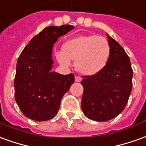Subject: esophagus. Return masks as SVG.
<instances>
[{
	"mask_svg": "<svg viewBox=\"0 0 146 146\" xmlns=\"http://www.w3.org/2000/svg\"><path fill=\"white\" fill-rule=\"evenodd\" d=\"M81 80H82V78L80 76H75V81L76 82H80V81H81Z\"/></svg>",
	"mask_w": 146,
	"mask_h": 146,
	"instance_id": "esophagus-1",
	"label": "esophagus"
}]
</instances>
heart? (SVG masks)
Returning a JSON list of instances; mask_svg holds the SVG:
<instances>
[{
	"mask_svg": "<svg viewBox=\"0 0 146 146\" xmlns=\"http://www.w3.org/2000/svg\"><path fill=\"white\" fill-rule=\"evenodd\" d=\"M111 46L104 38L96 35H80L69 39L63 50L55 53L58 62L70 66L75 60V68L86 76H94L104 69L111 58Z\"/></svg>",
	"mask_w": 146,
	"mask_h": 146,
	"instance_id": "heart-1",
	"label": "heart"
}]
</instances>
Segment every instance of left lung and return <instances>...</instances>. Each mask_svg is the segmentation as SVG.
Returning <instances> with one entry per match:
<instances>
[{
	"label": "left lung",
	"instance_id": "left-lung-1",
	"mask_svg": "<svg viewBox=\"0 0 146 146\" xmlns=\"http://www.w3.org/2000/svg\"><path fill=\"white\" fill-rule=\"evenodd\" d=\"M111 58L107 66L94 76H82L81 108L88 119L106 122L123 111L132 90L133 70L128 55L118 42L107 34Z\"/></svg>",
	"mask_w": 146,
	"mask_h": 146
}]
</instances>
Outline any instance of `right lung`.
Instances as JSON below:
<instances>
[{"label":"right lung","instance_id":"1","mask_svg":"<svg viewBox=\"0 0 146 146\" xmlns=\"http://www.w3.org/2000/svg\"><path fill=\"white\" fill-rule=\"evenodd\" d=\"M72 25L50 26L35 35L20 54L16 63L14 86L16 104L24 115L35 121L53 119L63 96L74 82V75L51 71L53 46Z\"/></svg>","mask_w":146,"mask_h":146}]
</instances>
